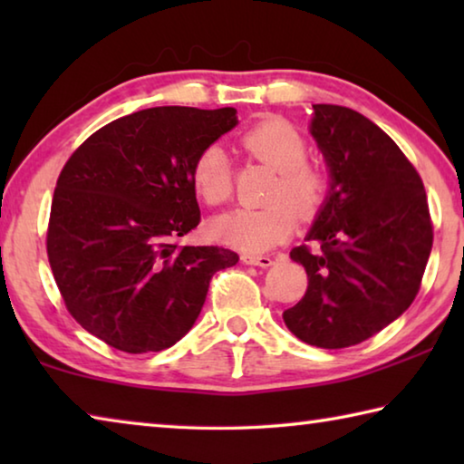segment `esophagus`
I'll return each instance as SVG.
<instances>
[{"label":"esophagus","mask_w":464,"mask_h":464,"mask_svg":"<svg viewBox=\"0 0 464 464\" xmlns=\"http://www.w3.org/2000/svg\"><path fill=\"white\" fill-rule=\"evenodd\" d=\"M241 260H243V264L260 266V268H268V266L274 264V260H272L270 256H251V254H243Z\"/></svg>","instance_id":"obj_1"}]
</instances>
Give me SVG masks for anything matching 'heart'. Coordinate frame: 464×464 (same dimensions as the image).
I'll use <instances>...</instances> for the list:
<instances>
[{
  "mask_svg": "<svg viewBox=\"0 0 464 464\" xmlns=\"http://www.w3.org/2000/svg\"><path fill=\"white\" fill-rule=\"evenodd\" d=\"M241 145L257 161L276 171L264 196L268 204L218 217L213 223V235L227 246L260 254L288 239L295 229V215L301 221H311L319 213L329 179L317 163L307 160V140L282 119L257 122L243 135ZM190 182L194 194L207 207H221L231 198L233 171L221 147L208 145L196 155Z\"/></svg>",
  "mask_w": 464,
  "mask_h": 464,
  "instance_id": "b5f03b06",
  "label": "heart"
}]
</instances>
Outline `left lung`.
Wrapping results in <instances>:
<instances>
[{
	"instance_id": "1",
	"label": "left lung",
	"mask_w": 464,
	"mask_h": 464,
	"mask_svg": "<svg viewBox=\"0 0 464 464\" xmlns=\"http://www.w3.org/2000/svg\"><path fill=\"white\" fill-rule=\"evenodd\" d=\"M311 135L332 188L307 239L290 251L307 293L282 313L298 340L337 350L379 334L413 303L434 229L426 190L387 132L356 110L315 104Z\"/></svg>"
}]
</instances>
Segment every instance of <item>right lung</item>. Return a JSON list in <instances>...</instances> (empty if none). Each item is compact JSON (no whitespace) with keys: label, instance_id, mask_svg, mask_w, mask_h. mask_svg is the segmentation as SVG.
I'll return each instance as SVG.
<instances>
[{"label":"right lung","instance_id":"1","mask_svg":"<svg viewBox=\"0 0 464 464\" xmlns=\"http://www.w3.org/2000/svg\"><path fill=\"white\" fill-rule=\"evenodd\" d=\"M237 110L160 106L93 132L53 194L46 254L67 311L129 354L161 352L190 332L210 278L239 256L179 246L200 223L190 169L237 124Z\"/></svg>","mask_w":464,"mask_h":464}]
</instances>
